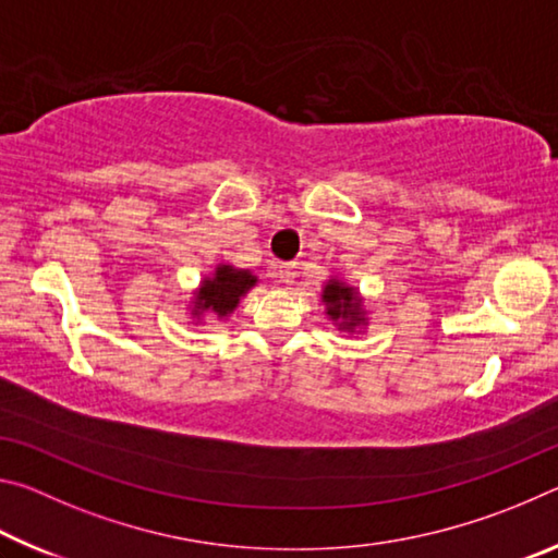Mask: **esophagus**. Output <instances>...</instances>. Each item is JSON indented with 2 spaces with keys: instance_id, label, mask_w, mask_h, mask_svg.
Returning a JSON list of instances; mask_svg holds the SVG:
<instances>
[{
  "instance_id": "esophagus-1",
  "label": "esophagus",
  "mask_w": 558,
  "mask_h": 558,
  "mask_svg": "<svg viewBox=\"0 0 558 558\" xmlns=\"http://www.w3.org/2000/svg\"><path fill=\"white\" fill-rule=\"evenodd\" d=\"M272 278H278V282H295L298 278V263H278V266H272Z\"/></svg>"
}]
</instances>
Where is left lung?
I'll return each instance as SVG.
<instances>
[{"label": "left lung", "mask_w": 558, "mask_h": 558, "mask_svg": "<svg viewBox=\"0 0 558 558\" xmlns=\"http://www.w3.org/2000/svg\"><path fill=\"white\" fill-rule=\"evenodd\" d=\"M325 302H327V315L332 319H344V327H354L359 323V300L352 288L342 286V282H329L325 288Z\"/></svg>", "instance_id": "left-lung-1"}]
</instances>
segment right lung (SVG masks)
<instances>
[{"label": "right lung", "instance_id": "obj_1", "mask_svg": "<svg viewBox=\"0 0 558 558\" xmlns=\"http://www.w3.org/2000/svg\"><path fill=\"white\" fill-rule=\"evenodd\" d=\"M256 286V278L248 270H235L231 266L216 268V276L211 280H204L199 290V307L211 310L219 317L229 315L231 310L239 305V300L245 295V290Z\"/></svg>", "mask_w": 558, "mask_h": 558}]
</instances>
